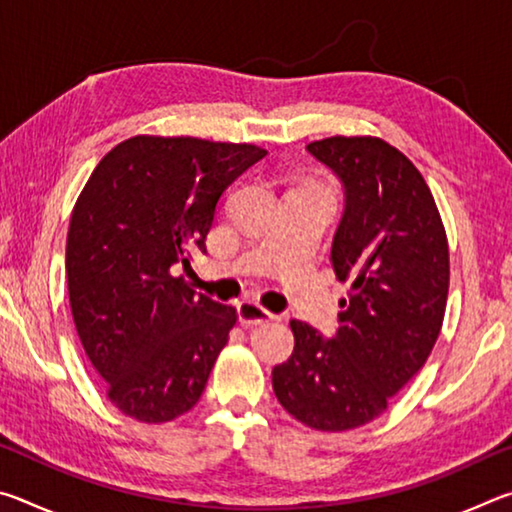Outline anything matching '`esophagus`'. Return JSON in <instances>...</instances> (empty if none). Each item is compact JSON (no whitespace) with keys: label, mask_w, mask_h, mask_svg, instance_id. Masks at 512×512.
<instances>
[{"label":"esophagus","mask_w":512,"mask_h":512,"mask_svg":"<svg viewBox=\"0 0 512 512\" xmlns=\"http://www.w3.org/2000/svg\"><path fill=\"white\" fill-rule=\"evenodd\" d=\"M237 314H239V323L244 327L262 325V323H268V320L275 318V314L264 309L257 300H241L237 305Z\"/></svg>","instance_id":"1"}]
</instances>
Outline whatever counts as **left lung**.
I'll use <instances>...</instances> for the list:
<instances>
[{
    "instance_id": "obj_1",
    "label": "left lung",
    "mask_w": 512,
    "mask_h": 512,
    "mask_svg": "<svg viewBox=\"0 0 512 512\" xmlns=\"http://www.w3.org/2000/svg\"><path fill=\"white\" fill-rule=\"evenodd\" d=\"M307 151L343 180L332 266L350 291L334 339L291 320L296 345L273 368V391L307 427L348 431L379 418L436 345L449 291L447 232L418 167L381 137L334 135Z\"/></svg>"
}]
</instances>
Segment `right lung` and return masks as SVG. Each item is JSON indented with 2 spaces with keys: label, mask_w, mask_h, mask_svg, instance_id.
<instances>
[{
  "label": "right lung",
  "mask_w": 512,
  "mask_h": 512,
  "mask_svg": "<svg viewBox=\"0 0 512 512\" xmlns=\"http://www.w3.org/2000/svg\"><path fill=\"white\" fill-rule=\"evenodd\" d=\"M266 151L135 135L103 155L76 198L65 273L76 332L112 406L146 424L194 409L237 309L173 266L205 253L219 198Z\"/></svg>",
  "instance_id": "right-lung-1"
}]
</instances>
